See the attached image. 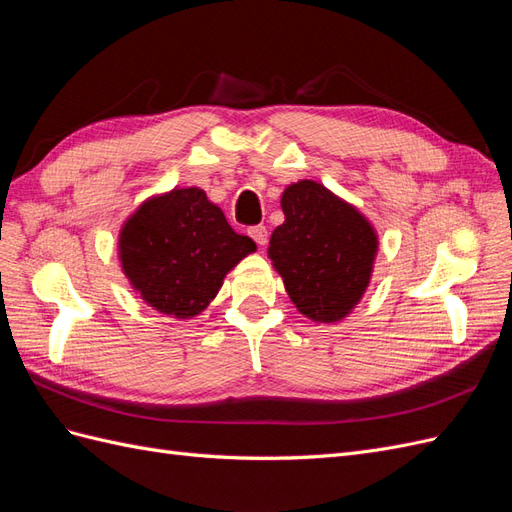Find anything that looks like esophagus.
Listing matches in <instances>:
<instances>
[{"mask_svg": "<svg viewBox=\"0 0 512 512\" xmlns=\"http://www.w3.org/2000/svg\"><path fill=\"white\" fill-rule=\"evenodd\" d=\"M247 235H250L260 247L262 245H267V241H269V232H267V228L265 226H252V228H247Z\"/></svg>", "mask_w": 512, "mask_h": 512, "instance_id": "34e87169", "label": "esophagus"}]
</instances>
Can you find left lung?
Wrapping results in <instances>:
<instances>
[{
    "label": "left lung",
    "mask_w": 512,
    "mask_h": 512,
    "mask_svg": "<svg viewBox=\"0 0 512 512\" xmlns=\"http://www.w3.org/2000/svg\"><path fill=\"white\" fill-rule=\"evenodd\" d=\"M286 220L269 241V258L290 301L314 322L346 318L371 280L378 235L356 207L303 179L282 194Z\"/></svg>",
    "instance_id": "obj_1"
}]
</instances>
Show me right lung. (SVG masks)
Listing matches in <instances>:
<instances>
[{
	"instance_id": "add662e5",
	"label": "right lung",
	"mask_w": 512,
	"mask_h": 512,
	"mask_svg": "<svg viewBox=\"0 0 512 512\" xmlns=\"http://www.w3.org/2000/svg\"><path fill=\"white\" fill-rule=\"evenodd\" d=\"M256 250L198 188H175L138 207L119 232V260L141 299L170 318H194L226 273Z\"/></svg>"
}]
</instances>
